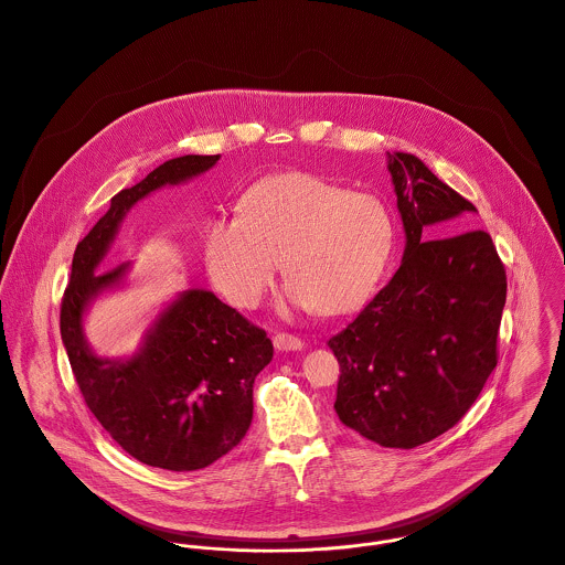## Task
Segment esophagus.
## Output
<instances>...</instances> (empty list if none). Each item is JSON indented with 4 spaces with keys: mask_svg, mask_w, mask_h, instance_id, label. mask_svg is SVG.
I'll return each instance as SVG.
<instances>
[{
    "mask_svg": "<svg viewBox=\"0 0 565 565\" xmlns=\"http://www.w3.org/2000/svg\"><path fill=\"white\" fill-rule=\"evenodd\" d=\"M274 347H276V351L287 353V351H302L305 342L300 338H296V335L278 333V335H274Z\"/></svg>",
    "mask_w": 565,
    "mask_h": 565,
    "instance_id": "34e87169",
    "label": "esophagus"
}]
</instances>
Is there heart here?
<instances>
[{"mask_svg":"<svg viewBox=\"0 0 565 565\" xmlns=\"http://www.w3.org/2000/svg\"><path fill=\"white\" fill-rule=\"evenodd\" d=\"M392 245L379 196L287 173L256 184L241 212L207 221L203 260L212 285L241 309L260 305L285 260L287 302L340 316L371 298Z\"/></svg>","mask_w":565,"mask_h":565,"instance_id":"obj_1","label":"heart"}]
</instances>
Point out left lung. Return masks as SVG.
<instances>
[{"label": "left lung", "instance_id": "8db88e82", "mask_svg": "<svg viewBox=\"0 0 565 565\" xmlns=\"http://www.w3.org/2000/svg\"><path fill=\"white\" fill-rule=\"evenodd\" d=\"M387 171L403 258L329 347L342 371L340 420L381 447L412 449L454 427L493 373L507 271L484 230L460 232L478 212L471 201L412 153H387Z\"/></svg>", "mask_w": 565, "mask_h": 565}]
</instances>
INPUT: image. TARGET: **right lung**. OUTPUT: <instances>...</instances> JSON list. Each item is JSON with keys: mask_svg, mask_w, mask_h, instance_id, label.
Returning <instances> with one entry per match:
<instances>
[{"mask_svg": "<svg viewBox=\"0 0 565 565\" xmlns=\"http://www.w3.org/2000/svg\"><path fill=\"white\" fill-rule=\"evenodd\" d=\"M221 156H182L120 190L76 245L61 302V340L83 398L109 436L136 460L196 471L232 451L249 429L254 379L271 362L263 329L207 289L180 291L147 327L134 355L100 358L85 318L96 300L127 285L134 263L98 271L131 207L164 186L210 171Z\"/></svg>", "mask_w": 565, "mask_h": 565, "instance_id": "1", "label": "right lung"}]
</instances>
